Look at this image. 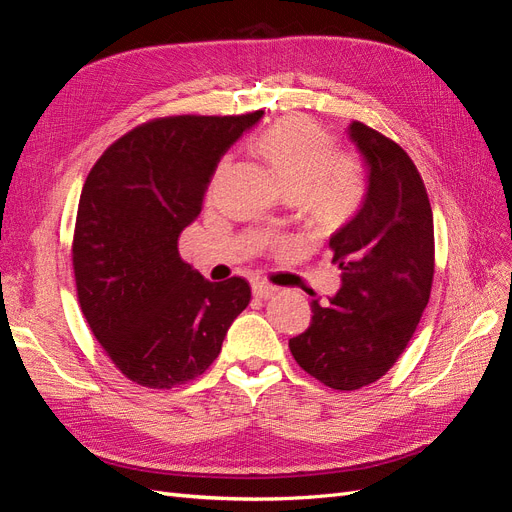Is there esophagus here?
Returning <instances> with one entry per match:
<instances>
[{
    "mask_svg": "<svg viewBox=\"0 0 512 512\" xmlns=\"http://www.w3.org/2000/svg\"><path fill=\"white\" fill-rule=\"evenodd\" d=\"M252 292H254V297H258V299H271L273 294L277 292V288L271 286V284H265V282H254Z\"/></svg>",
    "mask_w": 512,
    "mask_h": 512,
    "instance_id": "34e87169",
    "label": "esophagus"
}]
</instances>
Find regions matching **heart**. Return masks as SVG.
I'll use <instances>...</instances> for the list:
<instances>
[{
  "instance_id": "1",
  "label": "heart",
  "mask_w": 512,
  "mask_h": 512,
  "mask_svg": "<svg viewBox=\"0 0 512 512\" xmlns=\"http://www.w3.org/2000/svg\"><path fill=\"white\" fill-rule=\"evenodd\" d=\"M258 151L290 196H303L318 218L348 213L363 194L356 160L333 156L331 136L303 117H286L258 138ZM222 168V166H220Z\"/></svg>"
}]
</instances>
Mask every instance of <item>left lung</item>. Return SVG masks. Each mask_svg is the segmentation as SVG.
I'll list each match as a JSON object with an SVG mask.
<instances>
[{
    "mask_svg": "<svg viewBox=\"0 0 512 512\" xmlns=\"http://www.w3.org/2000/svg\"><path fill=\"white\" fill-rule=\"evenodd\" d=\"M348 138L367 168V190L329 247L342 286L292 337L290 352L309 376L337 391L376 382L406 350L433 282V215L408 153L361 121Z\"/></svg>",
    "mask_w": 512,
    "mask_h": 512,
    "instance_id": "1",
    "label": "left lung"
}]
</instances>
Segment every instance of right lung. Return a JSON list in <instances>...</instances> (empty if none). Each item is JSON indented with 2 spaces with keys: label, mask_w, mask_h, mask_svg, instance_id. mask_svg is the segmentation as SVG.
Masks as SVG:
<instances>
[{
  "label": "right lung",
  "mask_w": 512,
  "mask_h": 512,
  "mask_svg": "<svg viewBox=\"0 0 512 512\" xmlns=\"http://www.w3.org/2000/svg\"><path fill=\"white\" fill-rule=\"evenodd\" d=\"M260 117L153 119L89 170L72 243L76 292L100 346L136 384L173 389L205 374L250 303L243 277L209 282L177 243L222 156Z\"/></svg>",
  "instance_id": "obj_1"
}]
</instances>
